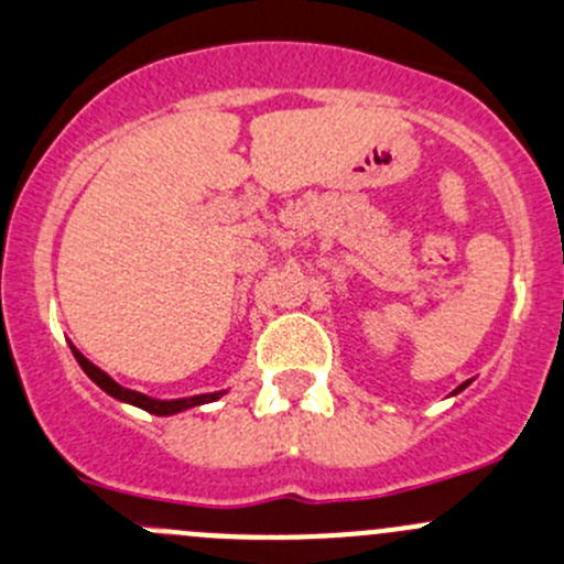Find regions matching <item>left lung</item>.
<instances>
[{
    "label": "left lung",
    "instance_id": "obj_1",
    "mask_svg": "<svg viewBox=\"0 0 564 564\" xmlns=\"http://www.w3.org/2000/svg\"><path fill=\"white\" fill-rule=\"evenodd\" d=\"M465 388H468V382H465V384H459V388L454 390V393H459V390H465Z\"/></svg>",
    "mask_w": 564,
    "mask_h": 564
}]
</instances>
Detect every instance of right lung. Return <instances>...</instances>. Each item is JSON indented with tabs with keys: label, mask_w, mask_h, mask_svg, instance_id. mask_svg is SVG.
I'll use <instances>...</instances> for the list:
<instances>
[{
	"label": "right lung",
	"mask_w": 564,
	"mask_h": 564,
	"mask_svg": "<svg viewBox=\"0 0 564 564\" xmlns=\"http://www.w3.org/2000/svg\"><path fill=\"white\" fill-rule=\"evenodd\" d=\"M72 351H74V357H77L79 368H83V371L88 373V377L94 379V382L99 384V388L105 390L107 395H112V399H118V401H124V404L141 406V410L152 412V415H176V412L191 410V406H198V404H210V401L221 399V395H224V390H221V393H202V395H191V399H171V401L152 399V395H147V393H138V390L121 388L116 379L107 377L101 368H96L94 362H90L88 357H83V354H79L74 346H72Z\"/></svg>",
	"instance_id": "obj_1"
}]
</instances>
